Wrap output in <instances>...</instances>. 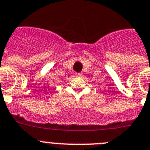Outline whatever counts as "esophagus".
<instances>
[{
	"mask_svg": "<svg viewBox=\"0 0 150 150\" xmlns=\"http://www.w3.org/2000/svg\"><path fill=\"white\" fill-rule=\"evenodd\" d=\"M76 75L77 76H82L83 73H81V72H80V73H76Z\"/></svg>",
	"mask_w": 150,
	"mask_h": 150,
	"instance_id": "esophagus-1",
	"label": "esophagus"
}]
</instances>
